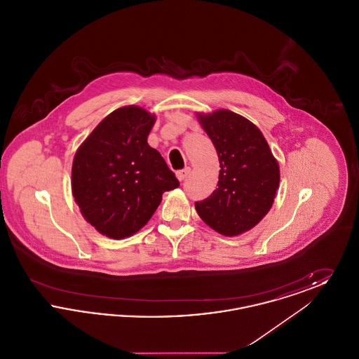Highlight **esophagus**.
I'll return each instance as SVG.
<instances>
[{
    "instance_id": "obj_1",
    "label": "esophagus",
    "mask_w": 359,
    "mask_h": 359,
    "mask_svg": "<svg viewBox=\"0 0 359 359\" xmlns=\"http://www.w3.org/2000/svg\"><path fill=\"white\" fill-rule=\"evenodd\" d=\"M188 173H189V168H184V170H180V171L176 172V177L182 182V180H184L186 177L188 176Z\"/></svg>"
}]
</instances>
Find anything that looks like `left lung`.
Listing matches in <instances>:
<instances>
[{
    "instance_id": "obj_1",
    "label": "left lung",
    "mask_w": 359,
    "mask_h": 359,
    "mask_svg": "<svg viewBox=\"0 0 359 359\" xmlns=\"http://www.w3.org/2000/svg\"><path fill=\"white\" fill-rule=\"evenodd\" d=\"M219 158L218 188L195 208L217 233L236 237L269 212L280 184V167L261 130L234 111L196 113Z\"/></svg>"
}]
</instances>
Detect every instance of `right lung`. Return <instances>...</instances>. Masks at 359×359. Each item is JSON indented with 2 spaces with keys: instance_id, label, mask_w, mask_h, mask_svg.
I'll return each instance as SVG.
<instances>
[{
  "instance_id": "add662e5",
  "label": "right lung",
  "mask_w": 359,
  "mask_h": 359,
  "mask_svg": "<svg viewBox=\"0 0 359 359\" xmlns=\"http://www.w3.org/2000/svg\"><path fill=\"white\" fill-rule=\"evenodd\" d=\"M156 116L136 104L116 109L90 133L74 156L71 188L87 222L109 238L140 231L179 187L167 163L148 144Z\"/></svg>"
}]
</instances>
